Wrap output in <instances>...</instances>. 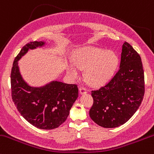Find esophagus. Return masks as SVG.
I'll list each match as a JSON object with an SVG mask.
<instances>
[{"label": "esophagus", "instance_id": "1", "mask_svg": "<svg viewBox=\"0 0 154 154\" xmlns=\"http://www.w3.org/2000/svg\"><path fill=\"white\" fill-rule=\"evenodd\" d=\"M79 92H80L81 94H85V93H88V89L85 87H80L79 88Z\"/></svg>", "mask_w": 154, "mask_h": 154}]
</instances>
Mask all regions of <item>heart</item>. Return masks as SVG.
I'll use <instances>...</instances> for the list:
<instances>
[{
	"mask_svg": "<svg viewBox=\"0 0 154 154\" xmlns=\"http://www.w3.org/2000/svg\"><path fill=\"white\" fill-rule=\"evenodd\" d=\"M74 61L79 69H86L85 76L88 82L98 85L108 81L113 75L118 66L119 58L112 51L90 47L78 52ZM66 69L73 77L79 75V69L74 64H68Z\"/></svg>",
	"mask_w": 154,
	"mask_h": 154,
	"instance_id": "obj_1",
	"label": "heart"
}]
</instances>
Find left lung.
I'll use <instances>...</instances> for the list:
<instances>
[{
  "label": "left lung",
  "instance_id": "8db88e82",
  "mask_svg": "<svg viewBox=\"0 0 154 154\" xmlns=\"http://www.w3.org/2000/svg\"><path fill=\"white\" fill-rule=\"evenodd\" d=\"M144 94L145 76L141 57L125 42L118 72L107 85L91 91L93 104L89 112L90 118L103 128L120 126L138 110Z\"/></svg>",
  "mask_w": 154,
  "mask_h": 154
}]
</instances>
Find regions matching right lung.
Instances as JSON below:
<instances>
[{
  "mask_svg": "<svg viewBox=\"0 0 154 154\" xmlns=\"http://www.w3.org/2000/svg\"><path fill=\"white\" fill-rule=\"evenodd\" d=\"M45 43L26 44L14 60L11 71L12 99L20 115L33 126L43 130L58 128L66 121L71 107L79 96L76 85L53 81L45 86L33 88L24 82L18 61L28 52Z\"/></svg>",
  "mask_w": 154,
  "mask_h": 154,
  "instance_id": "obj_1",
  "label": "right lung"
}]
</instances>
